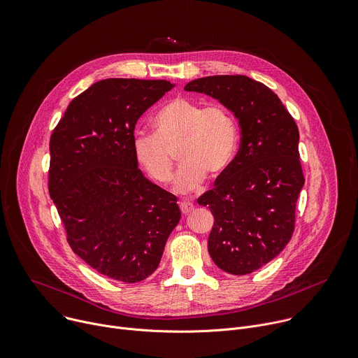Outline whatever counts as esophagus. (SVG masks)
<instances>
[{"instance_id": "esophagus-1", "label": "esophagus", "mask_w": 358, "mask_h": 358, "mask_svg": "<svg viewBox=\"0 0 358 358\" xmlns=\"http://www.w3.org/2000/svg\"><path fill=\"white\" fill-rule=\"evenodd\" d=\"M179 207H180V211H182L183 214H187V213H190V211L194 208L193 203H190V201H187V200L179 201Z\"/></svg>"}]
</instances>
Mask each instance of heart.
Here are the masks:
<instances>
[{
  "label": "heart",
  "mask_w": 358,
  "mask_h": 358,
  "mask_svg": "<svg viewBox=\"0 0 358 358\" xmlns=\"http://www.w3.org/2000/svg\"><path fill=\"white\" fill-rule=\"evenodd\" d=\"M152 127L154 135L135 136V161L152 182L166 185L176 154L182 162L173 183L178 193L200 189L207 173L217 178L236 155L237 124L222 106L203 107L190 99L178 97L154 115Z\"/></svg>",
  "instance_id": "obj_1"
}]
</instances>
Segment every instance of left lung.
Returning a JSON list of instances; mask_svg holds the SVG:
<instances>
[{
	"label": "left lung",
	"instance_id": "left-lung-1",
	"mask_svg": "<svg viewBox=\"0 0 358 358\" xmlns=\"http://www.w3.org/2000/svg\"><path fill=\"white\" fill-rule=\"evenodd\" d=\"M185 90L219 100L238 120L240 150L197 203L214 216L207 241L214 264L233 275L251 273L273 259L295 230L305 185L298 125L269 87L247 76H207Z\"/></svg>",
	"mask_w": 358,
	"mask_h": 358
}]
</instances>
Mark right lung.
Instances as JSON below:
<instances>
[{"mask_svg": "<svg viewBox=\"0 0 358 358\" xmlns=\"http://www.w3.org/2000/svg\"><path fill=\"white\" fill-rule=\"evenodd\" d=\"M175 85L106 79L71 100L52 132L49 194L67 243L120 282L148 278L180 220L178 199L148 180L134 155L138 118Z\"/></svg>", "mask_w": 358, "mask_h": 358, "instance_id": "obj_1", "label": "right lung"}]
</instances>
